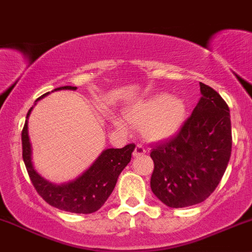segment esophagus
I'll list each match as a JSON object with an SVG mask.
<instances>
[{
    "instance_id": "esophagus-1",
    "label": "esophagus",
    "mask_w": 252,
    "mask_h": 252,
    "mask_svg": "<svg viewBox=\"0 0 252 252\" xmlns=\"http://www.w3.org/2000/svg\"><path fill=\"white\" fill-rule=\"evenodd\" d=\"M145 154H146V150H145L144 147L141 146V145H136L135 150H134V152H133V156H134V157L144 156Z\"/></svg>"
}]
</instances>
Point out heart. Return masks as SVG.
<instances>
[{"label": "heart", "instance_id": "1", "mask_svg": "<svg viewBox=\"0 0 252 252\" xmlns=\"http://www.w3.org/2000/svg\"><path fill=\"white\" fill-rule=\"evenodd\" d=\"M126 121L133 126H141L145 140L164 141L178 133L187 117V105L182 97L158 94L139 101L126 111ZM122 128V123L114 119Z\"/></svg>", "mask_w": 252, "mask_h": 252}]
</instances>
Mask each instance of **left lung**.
I'll return each instance as SVG.
<instances>
[{
    "label": "left lung",
    "mask_w": 252,
    "mask_h": 252,
    "mask_svg": "<svg viewBox=\"0 0 252 252\" xmlns=\"http://www.w3.org/2000/svg\"><path fill=\"white\" fill-rule=\"evenodd\" d=\"M201 98L171 140L155 145L151 190L164 205L188 207L205 201L217 188L232 152L229 107L220 94L200 83Z\"/></svg>",
    "instance_id": "obj_1"
}]
</instances>
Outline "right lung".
Segmentation results:
<instances>
[{
	"instance_id": "add662e5",
	"label": "right lung",
	"mask_w": 252,
	"mask_h": 252,
	"mask_svg": "<svg viewBox=\"0 0 252 252\" xmlns=\"http://www.w3.org/2000/svg\"><path fill=\"white\" fill-rule=\"evenodd\" d=\"M56 90H77V86H61ZM50 93L44 94L40 98ZM32 107L27 114L24 128L22 131L23 159L28 174L35 190L48 205L72 213L96 212L110 197L116 187L121 172L130 162L135 145L129 144L123 149H107L97 157L95 162L80 177L63 184H53L41 177L34 168L32 161V144L28 133V118Z\"/></svg>"
}]
</instances>
